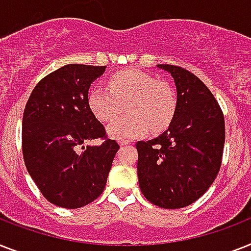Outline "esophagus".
<instances>
[{
  "label": "esophagus",
  "instance_id": "obj_1",
  "mask_svg": "<svg viewBox=\"0 0 251 251\" xmlns=\"http://www.w3.org/2000/svg\"><path fill=\"white\" fill-rule=\"evenodd\" d=\"M120 144H121V147H124V146H127V144H130V142H127V140H121V142H120Z\"/></svg>",
  "mask_w": 251,
  "mask_h": 251
}]
</instances>
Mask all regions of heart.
Segmentation results:
<instances>
[{"instance_id": "heart-1", "label": "heart", "mask_w": 251, "mask_h": 251, "mask_svg": "<svg viewBox=\"0 0 251 251\" xmlns=\"http://www.w3.org/2000/svg\"><path fill=\"white\" fill-rule=\"evenodd\" d=\"M108 90L93 87L87 94L90 112L101 122L111 121L126 105L127 116L108 126L109 135L120 140L135 139L168 127L174 117L176 97L172 85L150 73L125 69L108 79Z\"/></svg>"}]
</instances>
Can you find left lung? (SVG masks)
I'll return each mask as SVG.
<instances>
[{
	"instance_id": "obj_1",
	"label": "left lung",
	"mask_w": 251,
	"mask_h": 251,
	"mask_svg": "<svg viewBox=\"0 0 251 251\" xmlns=\"http://www.w3.org/2000/svg\"><path fill=\"white\" fill-rule=\"evenodd\" d=\"M176 86V108L158 138L136 142L142 193L164 209L188 206L217 178L223 157L225 116L206 85L179 66L158 64Z\"/></svg>"
}]
</instances>
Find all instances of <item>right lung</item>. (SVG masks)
Masks as SVG:
<instances>
[{
  "instance_id": "1",
  "label": "right lung",
  "mask_w": 251,
  "mask_h": 251,
  "mask_svg": "<svg viewBox=\"0 0 251 251\" xmlns=\"http://www.w3.org/2000/svg\"><path fill=\"white\" fill-rule=\"evenodd\" d=\"M105 66L68 64L41 79L26 101L22 148L26 170L49 202L78 209L104 191L120 146L87 105L93 81ZM101 139L86 149L87 140Z\"/></svg>"
}]
</instances>
